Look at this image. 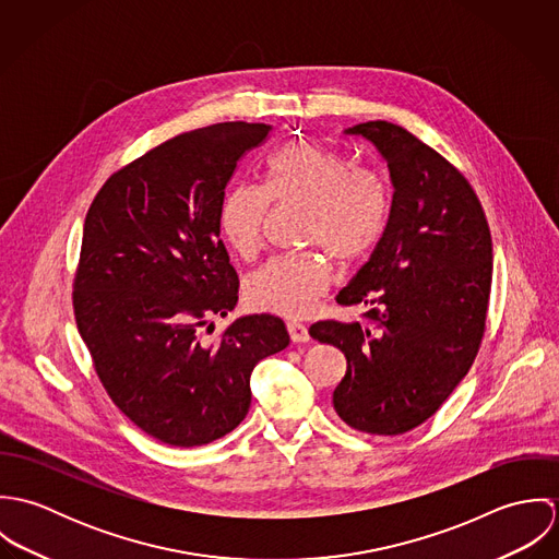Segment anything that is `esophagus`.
<instances>
[{
    "instance_id": "esophagus-1",
    "label": "esophagus",
    "mask_w": 559,
    "mask_h": 559,
    "mask_svg": "<svg viewBox=\"0 0 559 559\" xmlns=\"http://www.w3.org/2000/svg\"><path fill=\"white\" fill-rule=\"evenodd\" d=\"M288 333H290V340L297 342V344H304V342H310V331L304 322H297V320H290L288 324Z\"/></svg>"
}]
</instances>
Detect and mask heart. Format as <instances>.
Segmentation results:
<instances>
[{
    "label": "heart",
    "instance_id": "heart-1",
    "mask_svg": "<svg viewBox=\"0 0 559 559\" xmlns=\"http://www.w3.org/2000/svg\"><path fill=\"white\" fill-rule=\"evenodd\" d=\"M271 200L310 206L308 245L324 247L344 264L374 249L392 211L381 178L317 142L295 140L269 157L264 185H237L222 204L224 237L245 260L262 247ZM329 284L331 271L322 255L288 253L253 271L245 282V297L260 312L299 319L314 310Z\"/></svg>",
    "mask_w": 559,
    "mask_h": 559
}]
</instances>
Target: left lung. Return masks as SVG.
Listing matches in <instances>:
<instances>
[{
    "label": "left lung",
    "mask_w": 559,
    "mask_h": 559,
    "mask_svg": "<svg viewBox=\"0 0 559 559\" xmlns=\"http://www.w3.org/2000/svg\"><path fill=\"white\" fill-rule=\"evenodd\" d=\"M344 135L377 148L394 187L385 235L335 297L370 308L377 331L320 320L310 335L346 357L335 413L361 432L402 435L445 402L478 355L492 240L472 185L415 135L385 120Z\"/></svg>",
    "instance_id": "1"
}]
</instances>
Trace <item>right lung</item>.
<instances>
[{
    "label": "right lung",
    "mask_w": 559,
    "mask_h": 559,
    "mask_svg": "<svg viewBox=\"0 0 559 559\" xmlns=\"http://www.w3.org/2000/svg\"><path fill=\"white\" fill-rule=\"evenodd\" d=\"M269 131L224 122L182 133L116 171L85 215L73 293L81 337L109 399L167 445L233 432L255 364L290 342L271 314L202 337L239 301L219 215L237 163Z\"/></svg>",
    "instance_id": "1"
}]
</instances>
